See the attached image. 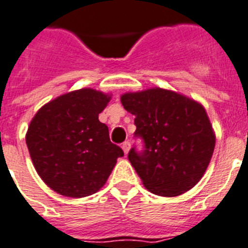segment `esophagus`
<instances>
[{"instance_id": "1", "label": "esophagus", "mask_w": 248, "mask_h": 248, "mask_svg": "<svg viewBox=\"0 0 248 248\" xmlns=\"http://www.w3.org/2000/svg\"><path fill=\"white\" fill-rule=\"evenodd\" d=\"M122 148H123V151H124V154L128 155V152H129V148H130L129 142H124V143L122 144Z\"/></svg>"}]
</instances>
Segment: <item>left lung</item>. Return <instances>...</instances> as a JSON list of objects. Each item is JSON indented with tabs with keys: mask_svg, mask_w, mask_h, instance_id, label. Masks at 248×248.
<instances>
[{
	"mask_svg": "<svg viewBox=\"0 0 248 248\" xmlns=\"http://www.w3.org/2000/svg\"><path fill=\"white\" fill-rule=\"evenodd\" d=\"M136 116V136L144 151L128 154L130 164L148 191L175 197L189 191L203 177L213 157L215 133L202 105L164 88L126 92L120 97Z\"/></svg>",
	"mask_w": 248,
	"mask_h": 248,
	"instance_id": "1",
	"label": "left lung"
}]
</instances>
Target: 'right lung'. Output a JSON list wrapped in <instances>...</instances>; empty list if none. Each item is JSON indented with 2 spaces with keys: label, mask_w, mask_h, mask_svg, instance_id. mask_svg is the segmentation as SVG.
<instances>
[{
  "label": "right lung",
  "mask_w": 248,
  "mask_h": 248,
  "mask_svg": "<svg viewBox=\"0 0 248 248\" xmlns=\"http://www.w3.org/2000/svg\"><path fill=\"white\" fill-rule=\"evenodd\" d=\"M110 100L111 94L93 88L71 91L43 105L31 119L25 134L29 155L39 177L59 195L96 193L124 156L98 120Z\"/></svg>",
  "instance_id": "right-lung-1"
}]
</instances>
